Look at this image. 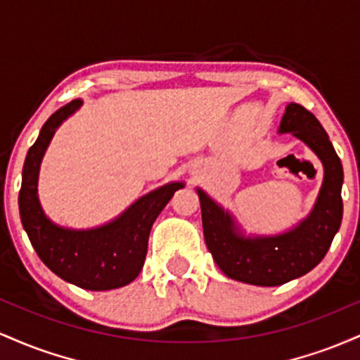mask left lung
I'll list each match as a JSON object with an SVG mask.
<instances>
[{
  "mask_svg": "<svg viewBox=\"0 0 360 360\" xmlns=\"http://www.w3.org/2000/svg\"><path fill=\"white\" fill-rule=\"evenodd\" d=\"M281 134L291 131L320 157L323 184L313 212L291 232L278 237L245 238L230 214L198 189L208 250L229 278L255 286H279L307 274L321 262L340 229L344 169L328 135L315 115L298 103L288 105Z\"/></svg>",
  "mask_w": 360,
  "mask_h": 360,
  "instance_id": "obj_1",
  "label": "left lung"
}]
</instances>
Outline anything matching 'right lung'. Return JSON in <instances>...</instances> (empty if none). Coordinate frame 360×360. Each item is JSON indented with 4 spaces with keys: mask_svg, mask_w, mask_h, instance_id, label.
<instances>
[{
    "mask_svg": "<svg viewBox=\"0 0 360 360\" xmlns=\"http://www.w3.org/2000/svg\"><path fill=\"white\" fill-rule=\"evenodd\" d=\"M64 105L44 123L23 164L18 205L23 229L45 266L68 283L89 291H106L131 283L147 255L152 223L183 183H171L140 198L122 217L94 230H65L45 217L37 198L40 160L56 128L81 106Z\"/></svg>",
    "mask_w": 360,
    "mask_h": 360,
    "instance_id": "obj_1",
    "label": "right lung"
}]
</instances>
